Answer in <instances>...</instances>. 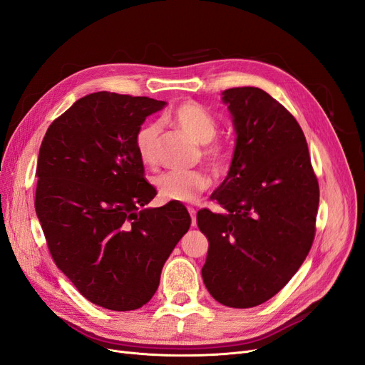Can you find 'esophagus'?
Segmentation results:
<instances>
[{
	"mask_svg": "<svg viewBox=\"0 0 365 365\" xmlns=\"http://www.w3.org/2000/svg\"><path fill=\"white\" fill-rule=\"evenodd\" d=\"M187 210H189L190 217H192V227H196V210L193 207H189Z\"/></svg>",
	"mask_w": 365,
	"mask_h": 365,
	"instance_id": "1",
	"label": "esophagus"
}]
</instances>
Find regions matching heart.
Masks as SVG:
<instances>
[{"label": "heart", "instance_id": "obj_1", "mask_svg": "<svg viewBox=\"0 0 365 365\" xmlns=\"http://www.w3.org/2000/svg\"><path fill=\"white\" fill-rule=\"evenodd\" d=\"M170 120L192 140L200 145H205L202 150L204 158L213 169L222 170L225 168V149L215 143H210L217 134V121L208 109L193 101L182 102L170 113ZM158 135L160 125L157 121H146L135 132V152L145 165H153L157 161ZM153 184L164 201L193 202L208 189L210 178L202 170H172L158 175Z\"/></svg>", "mask_w": 365, "mask_h": 365}]
</instances>
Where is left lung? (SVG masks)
I'll return each instance as SVG.
<instances>
[{
    "label": "left lung",
    "mask_w": 365,
    "mask_h": 365,
    "mask_svg": "<svg viewBox=\"0 0 365 365\" xmlns=\"http://www.w3.org/2000/svg\"><path fill=\"white\" fill-rule=\"evenodd\" d=\"M236 132L227 178L200 210L208 239L202 280L216 302L247 309L269 300L302 267L315 236L317 176L300 125L260 88L222 93Z\"/></svg>",
    "instance_id": "left-lung-1"
}]
</instances>
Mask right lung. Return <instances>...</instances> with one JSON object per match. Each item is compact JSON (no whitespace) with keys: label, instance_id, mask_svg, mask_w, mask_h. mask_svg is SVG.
<instances>
[{"label":"right lung","instance_id":"obj_1","mask_svg":"<svg viewBox=\"0 0 365 365\" xmlns=\"http://www.w3.org/2000/svg\"><path fill=\"white\" fill-rule=\"evenodd\" d=\"M168 105L93 93L53 121L38 157L35 208L51 257L86 300L134 311L155 294L165 260L190 227L181 202L146 207L134 137Z\"/></svg>","mask_w":365,"mask_h":365}]
</instances>
